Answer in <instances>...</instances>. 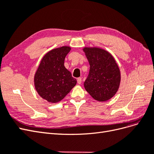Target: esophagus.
<instances>
[{
	"label": "esophagus",
	"instance_id": "esophagus-1",
	"mask_svg": "<svg viewBox=\"0 0 154 154\" xmlns=\"http://www.w3.org/2000/svg\"><path fill=\"white\" fill-rule=\"evenodd\" d=\"M82 78H78L77 79V82L78 84H81L82 83Z\"/></svg>",
	"mask_w": 154,
	"mask_h": 154
}]
</instances>
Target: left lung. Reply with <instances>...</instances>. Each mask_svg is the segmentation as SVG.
Listing matches in <instances>:
<instances>
[{"mask_svg": "<svg viewBox=\"0 0 154 154\" xmlns=\"http://www.w3.org/2000/svg\"><path fill=\"white\" fill-rule=\"evenodd\" d=\"M83 51L90 64L89 73L84 82L85 90L97 101L109 100L115 95L120 84L117 63L104 49L85 48Z\"/></svg>", "mask_w": 154, "mask_h": 154, "instance_id": "8db88e82", "label": "left lung"}]
</instances>
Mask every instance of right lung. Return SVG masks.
I'll list each match as a JSON object with an SVG mask.
<instances>
[{"mask_svg":"<svg viewBox=\"0 0 154 154\" xmlns=\"http://www.w3.org/2000/svg\"><path fill=\"white\" fill-rule=\"evenodd\" d=\"M71 48L63 46L50 51L43 57L35 75L38 94L50 103L64 98L76 85V80L64 66V60Z\"/></svg>","mask_w":154,"mask_h":154,"instance_id":"1","label":"right lung"}]
</instances>
